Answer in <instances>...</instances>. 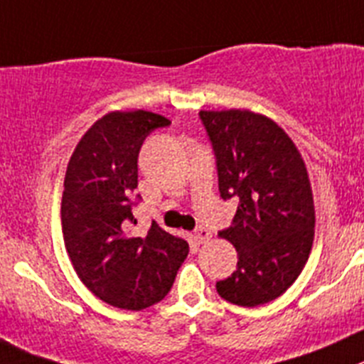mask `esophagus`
Segmentation results:
<instances>
[{
  "label": "esophagus",
  "instance_id": "1",
  "mask_svg": "<svg viewBox=\"0 0 364 364\" xmlns=\"http://www.w3.org/2000/svg\"><path fill=\"white\" fill-rule=\"evenodd\" d=\"M210 237H212V233H210V230L205 228V226H199V228L196 230V240H198L199 244L206 242V240H208Z\"/></svg>",
  "mask_w": 364,
  "mask_h": 364
}]
</instances>
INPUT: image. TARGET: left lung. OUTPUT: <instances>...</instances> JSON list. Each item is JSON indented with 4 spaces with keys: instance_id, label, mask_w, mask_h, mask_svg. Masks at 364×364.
<instances>
[{
    "instance_id": "left-lung-1",
    "label": "left lung",
    "mask_w": 364,
    "mask_h": 364,
    "mask_svg": "<svg viewBox=\"0 0 364 364\" xmlns=\"http://www.w3.org/2000/svg\"><path fill=\"white\" fill-rule=\"evenodd\" d=\"M215 154L220 198L239 201L219 233L235 246L237 269L217 282L230 304L257 307L289 289L314 240L307 168L282 127L246 109L199 113Z\"/></svg>"
}]
</instances>
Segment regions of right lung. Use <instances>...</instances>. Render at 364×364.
<instances>
[{"instance_id":"1","label":"right lung","mask_w":364,"mask_h":364,"mask_svg":"<svg viewBox=\"0 0 364 364\" xmlns=\"http://www.w3.org/2000/svg\"><path fill=\"white\" fill-rule=\"evenodd\" d=\"M171 122L149 111H113L95 122L75 147L64 178V246L82 284L105 304L141 311L171 291L188 242L156 223L134 237L140 201L138 154L154 129Z\"/></svg>"}]
</instances>
